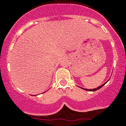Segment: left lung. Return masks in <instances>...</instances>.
<instances>
[{
	"label": "left lung",
	"instance_id": "8db88e82",
	"mask_svg": "<svg viewBox=\"0 0 126 126\" xmlns=\"http://www.w3.org/2000/svg\"><path fill=\"white\" fill-rule=\"evenodd\" d=\"M109 80H110V79H109L107 81V82H105V83H103V84L102 85L99 86V87H98L96 88H94V89H86V88H82V87H79L80 88L83 89V90H86V91H96V90H99V89H100V88H102V87H103V86H104V85L105 84V83H107V82H108V81H109Z\"/></svg>",
	"mask_w": 126,
	"mask_h": 126
}]
</instances>
